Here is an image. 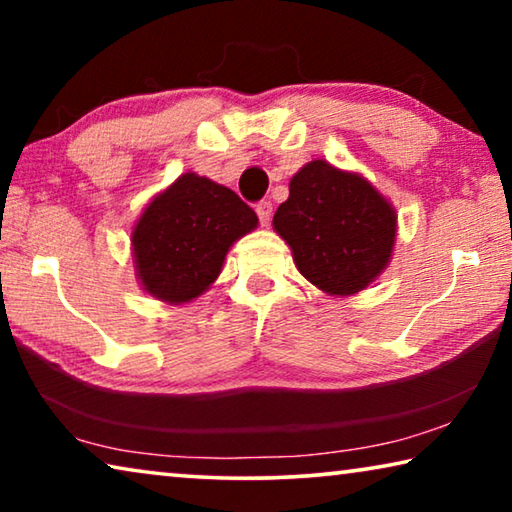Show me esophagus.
Wrapping results in <instances>:
<instances>
[{
  "mask_svg": "<svg viewBox=\"0 0 512 512\" xmlns=\"http://www.w3.org/2000/svg\"><path fill=\"white\" fill-rule=\"evenodd\" d=\"M257 216H259V221H262V225L271 223L273 203H271V201H262V203H259V205H257Z\"/></svg>",
  "mask_w": 512,
  "mask_h": 512,
  "instance_id": "obj_1",
  "label": "esophagus"
}]
</instances>
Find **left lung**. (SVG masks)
Segmentation results:
<instances>
[{
    "mask_svg": "<svg viewBox=\"0 0 512 512\" xmlns=\"http://www.w3.org/2000/svg\"><path fill=\"white\" fill-rule=\"evenodd\" d=\"M273 230L305 280L345 298L368 289L391 264L397 212L361 173L311 160L291 178Z\"/></svg>",
    "mask_w": 512,
    "mask_h": 512,
    "instance_id": "1",
    "label": "left lung"
}]
</instances>
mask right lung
Here are the masks:
<instances>
[{"instance_id": "1", "label": "right lung", "mask_w": 512, "mask_h": 512, "mask_svg": "<svg viewBox=\"0 0 512 512\" xmlns=\"http://www.w3.org/2000/svg\"><path fill=\"white\" fill-rule=\"evenodd\" d=\"M257 214L214 180L187 171L155 194L131 232L137 282L167 305H187L212 287L235 241Z\"/></svg>"}]
</instances>
